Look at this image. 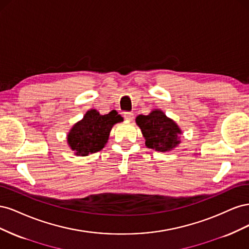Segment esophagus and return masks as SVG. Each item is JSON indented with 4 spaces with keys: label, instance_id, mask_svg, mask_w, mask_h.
<instances>
[{
    "label": "esophagus",
    "instance_id": "esophagus-1",
    "mask_svg": "<svg viewBox=\"0 0 249 249\" xmlns=\"http://www.w3.org/2000/svg\"><path fill=\"white\" fill-rule=\"evenodd\" d=\"M124 118L126 120V122H132L134 118V114L131 112H125L124 113Z\"/></svg>",
    "mask_w": 249,
    "mask_h": 249
}]
</instances>
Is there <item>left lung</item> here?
<instances>
[{"label": "left lung", "instance_id": "obj_1", "mask_svg": "<svg viewBox=\"0 0 249 249\" xmlns=\"http://www.w3.org/2000/svg\"><path fill=\"white\" fill-rule=\"evenodd\" d=\"M136 124L140 127L145 145L157 152H171L180 143L182 130L175 120L160 109H154L147 115H138Z\"/></svg>", "mask_w": 249, "mask_h": 249}]
</instances>
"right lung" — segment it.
Returning <instances> with one entry per match:
<instances>
[{
	"mask_svg": "<svg viewBox=\"0 0 249 249\" xmlns=\"http://www.w3.org/2000/svg\"><path fill=\"white\" fill-rule=\"evenodd\" d=\"M124 122L115 110L101 115L94 109L88 110L67 134V144L76 156L86 157L103 149L109 140L113 125Z\"/></svg>",
	"mask_w": 249,
	"mask_h": 249,
	"instance_id": "right-lung-1",
	"label": "right lung"
}]
</instances>
